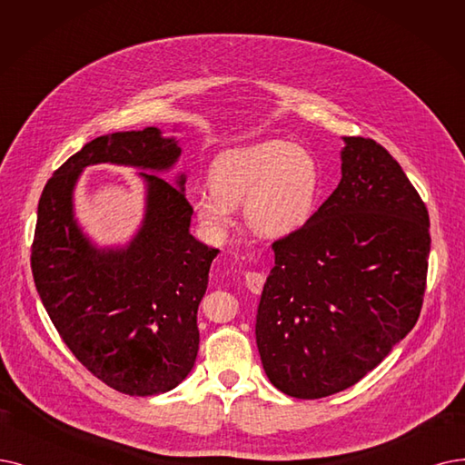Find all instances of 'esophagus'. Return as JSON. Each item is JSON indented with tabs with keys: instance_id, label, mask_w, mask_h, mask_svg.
<instances>
[{
	"instance_id": "obj_1",
	"label": "esophagus",
	"mask_w": 465,
	"mask_h": 465,
	"mask_svg": "<svg viewBox=\"0 0 465 465\" xmlns=\"http://www.w3.org/2000/svg\"><path fill=\"white\" fill-rule=\"evenodd\" d=\"M246 286L252 293H262L263 284H265V274L263 272H257V271H248L246 272Z\"/></svg>"
}]
</instances>
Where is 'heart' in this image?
Masks as SVG:
<instances>
[{"mask_svg": "<svg viewBox=\"0 0 465 465\" xmlns=\"http://www.w3.org/2000/svg\"><path fill=\"white\" fill-rule=\"evenodd\" d=\"M212 193L194 198L203 229L225 234L234 208L244 203L248 227L282 238L300 231L317 208L321 175L314 156L300 144L265 141L223 154L210 172Z\"/></svg>", "mask_w": 465, "mask_h": 465, "instance_id": "b5f03b06", "label": "heart"}]
</instances>
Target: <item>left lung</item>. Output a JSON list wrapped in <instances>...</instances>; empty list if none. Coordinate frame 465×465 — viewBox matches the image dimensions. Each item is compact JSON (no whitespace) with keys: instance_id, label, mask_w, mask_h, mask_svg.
Returning a JSON list of instances; mask_svg holds the SVG:
<instances>
[{"instance_id":"left-lung-1","label":"left lung","mask_w":465,"mask_h":465,"mask_svg":"<svg viewBox=\"0 0 465 465\" xmlns=\"http://www.w3.org/2000/svg\"><path fill=\"white\" fill-rule=\"evenodd\" d=\"M341 181L305 225L274 240L255 341L282 393L321 399L361 381L420 317L430 213L381 144L343 137Z\"/></svg>"}]
</instances>
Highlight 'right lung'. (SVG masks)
<instances>
[{"instance_id": "obj_1", "label": "right lung", "mask_w": 465, "mask_h": 465, "mask_svg": "<svg viewBox=\"0 0 465 465\" xmlns=\"http://www.w3.org/2000/svg\"><path fill=\"white\" fill-rule=\"evenodd\" d=\"M179 156L177 141L158 127L97 137L53 173L38 203L30 262L42 303L72 355L125 395L172 391L198 355L196 312L219 250L189 231L184 175L177 188L156 175ZM95 163L145 170V217L124 249L91 245L73 217V187Z\"/></svg>"}]
</instances>
